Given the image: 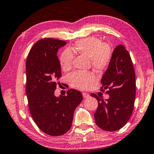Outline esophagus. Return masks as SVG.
Segmentation results:
<instances>
[{"instance_id": "esophagus-1", "label": "esophagus", "mask_w": 154, "mask_h": 154, "mask_svg": "<svg viewBox=\"0 0 154 154\" xmlns=\"http://www.w3.org/2000/svg\"><path fill=\"white\" fill-rule=\"evenodd\" d=\"M82 97H83V98H85V99H86V98H88L89 97H90V94L88 93H85V92H83L82 93Z\"/></svg>"}]
</instances>
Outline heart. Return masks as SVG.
Here are the masks:
<instances>
[{
	"label": "heart",
	"mask_w": 154,
	"mask_h": 154,
	"mask_svg": "<svg viewBox=\"0 0 154 154\" xmlns=\"http://www.w3.org/2000/svg\"><path fill=\"white\" fill-rule=\"evenodd\" d=\"M73 53L84 55L90 59L91 65L97 72H102L108 67L112 58V51L108 45L96 37H90L78 41L73 47L64 50L60 57L62 70L68 71L72 66ZM94 80L89 72H74L69 76V82L73 88L85 90Z\"/></svg>",
	"instance_id": "obj_1"
}]
</instances>
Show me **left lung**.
Here are the masks:
<instances>
[{
	"label": "left lung",
	"instance_id": "1",
	"mask_svg": "<svg viewBox=\"0 0 154 154\" xmlns=\"http://www.w3.org/2000/svg\"><path fill=\"white\" fill-rule=\"evenodd\" d=\"M101 83V91L108 90L109 99L104 101L96 94H91L98 101L95 122L104 131H117L125 125L132 115L136 92L133 62L128 51L122 44L113 51Z\"/></svg>",
	"mask_w": 154,
	"mask_h": 154
}]
</instances>
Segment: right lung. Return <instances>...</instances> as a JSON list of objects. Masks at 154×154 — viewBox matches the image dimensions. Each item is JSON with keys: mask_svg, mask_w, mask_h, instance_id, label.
Returning <instances> with one entry per match:
<instances>
[{"mask_svg": "<svg viewBox=\"0 0 154 154\" xmlns=\"http://www.w3.org/2000/svg\"><path fill=\"white\" fill-rule=\"evenodd\" d=\"M66 42L52 38L37 41L26 60V95L33 120L41 131L52 136L69 130L73 112L81 103L79 91L70 89L67 95L55 97L57 82L61 77L60 63L57 56Z\"/></svg>", "mask_w": 154, "mask_h": 154, "instance_id": "add662e5", "label": "right lung"}]
</instances>
